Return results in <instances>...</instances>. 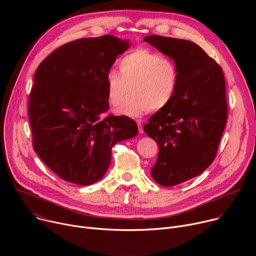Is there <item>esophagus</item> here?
<instances>
[{"mask_svg":"<svg viewBox=\"0 0 256 256\" xmlns=\"http://www.w3.org/2000/svg\"><path fill=\"white\" fill-rule=\"evenodd\" d=\"M136 124H138V132L140 134H142V124L140 120H136Z\"/></svg>","mask_w":256,"mask_h":256,"instance_id":"obj_1","label":"esophagus"}]
</instances>
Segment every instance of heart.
I'll return each instance as SVG.
<instances>
[{
  "instance_id": "heart-1",
  "label": "heart",
  "mask_w": 256,
  "mask_h": 256,
  "mask_svg": "<svg viewBox=\"0 0 256 256\" xmlns=\"http://www.w3.org/2000/svg\"><path fill=\"white\" fill-rule=\"evenodd\" d=\"M179 72L175 62L149 48H136L120 60V72L106 75V94L112 105H120L118 112L138 116L150 110L167 107L176 93Z\"/></svg>"
}]
</instances>
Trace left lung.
<instances>
[{"label":"left lung","mask_w":256,"mask_h":256,"mask_svg":"<svg viewBox=\"0 0 256 256\" xmlns=\"http://www.w3.org/2000/svg\"><path fill=\"white\" fill-rule=\"evenodd\" d=\"M144 42L172 58L179 72L170 104L144 126L159 147L151 175L158 184L174 186L202 173L216 158L228 114L225 78L194 42L159 35Z\"/></svg>","instance_id":"left-lung-1"}]
</instances>
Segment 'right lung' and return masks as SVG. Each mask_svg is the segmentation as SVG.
Segmentation results:
<instances>
[{
    "instance_id": "1",
    "label": "right lung",
    "mask_w": 256,
    "mask_h": 256,
    "mask_svg": "<svg viewBox=\"0 0 256 256\" xmlns=\"http://www.w3.org/2000/svg\"><path fill=\"white\" fill-rule=\"evenodd\" d=\"M128 48L112 35L77 40L54 50L35 72L28 103L33 149L70 184H95L114 146L138 134L134 120L106 114V75Z\"/></svg>"
}]
</instances>
